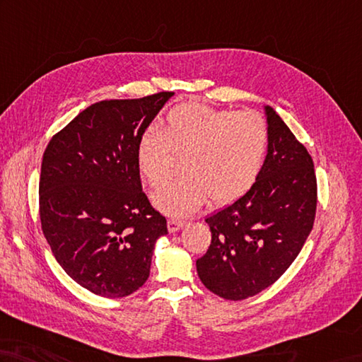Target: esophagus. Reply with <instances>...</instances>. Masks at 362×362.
I'll return each instance as SVG.
<instances>
[{
    "mask_svg": "<svg viewBox=\"0 0 362 362\" xmlns=\"http://www.w3.org/2000/svg\"><path fill=\"white\" fill-rule=\"evenodd\" d=\"M185 225H187V222H185V221L171 219V221H168V231H170V233H177L179 230L183 228Z\"/></svg>",
    "mask_w": 362,
    "mask_h": 362,
    "instance_id": "esophagus-1",
    "label": "esophagus"
}]
</instances>
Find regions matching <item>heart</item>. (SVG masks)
<instances>
[{
    "label": "heart",
    "mask_w": 362,
    "mask_h": 362,
    "mask_svg": "<svg viewBox=\"0 0 362 362\" xmlns=\"http://www.w3.org/2000/svg\"><path fill=\"white\" fill-rule=\"evenodd\" d=\"M267 151V126L255 112H233L200 103L174 106L162 131L149 128L137 143V165L151 187L166 180L174 156H185L183 177L153 194L160 211L182 217L204 205L238 200L253 187Z\"/></svg>",
    "instance_id": "obj_1"
}]
</instances>
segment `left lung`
Returning a JSON list of instances; mask_svg holds the SVG:
<instances>
[{"label": "left lung", "instance_id": "obj_1", "mask_svg": "<svg viewBox=\"0 0 362 362\" xmlns=\"http://www.w3.org/2000/svg\"><path fill=\"white\" fill-rule=\"evenodd\" d=\"M267 156L257 179L231 205L208 216L211 245L197 274L217 296L240 300L270 287L296 259L313 228L316 175L305 146L270 106Z\"/></svg>", "mask_w": 362, "mask_h": 362}]
</instances>
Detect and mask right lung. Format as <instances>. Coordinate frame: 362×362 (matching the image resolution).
<instances>
[{
  "label": "right lung",
  "instance_id": "right-lung-1",
  "mask_svg": "<svg viewBox=\"0 0 362 362\" xmlns=\"http://www.w3.org/2000/svg\"><path fill=\"white\" fill-rule=\"evenodd\" d=\"M174 92L106 100L55 134L40 175L41 228L66 274L103 298L146 282L166 219L141 191L137 143Z\"/></svg>",
  "mask_w": 362,
  "mask_h": 362
}]
</instances>
